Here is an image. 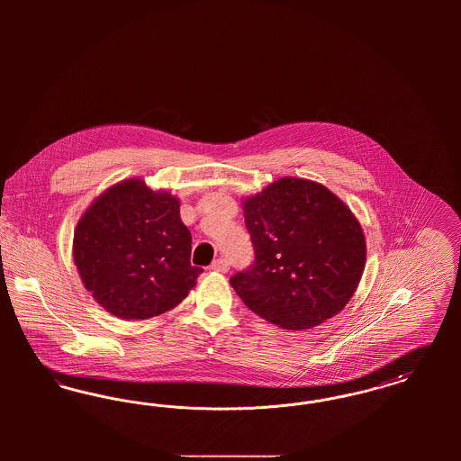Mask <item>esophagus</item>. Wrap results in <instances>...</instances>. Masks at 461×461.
<instances>
[{
    "instance_id": "1",
    "label": "esophagus",
    "mask_w": 461,
    "mask_h": 461,
    "mask_svg": "<svg viewBox=\"0 0 461 461\" xmlns=\"http://www.w3.org/2000/svg\"><path fill=\"white\" fill-rule=\"evenodd\" d=\"M211 269L220 271V273H228L230 271V263L226 259H216L214 263L211 264Z\"/></svg>"
}]
</instances>
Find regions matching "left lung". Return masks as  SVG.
Listing matches in <instances>:
<instances>
[{
	"label": "left lung",
	"mask_w": 461,
	"mask_h": 461,
	"mask_svg": "<svg viewBox=\"0 0 461 461\" xmlns=\"http://www.w3.org/2000/svg\"><path fill=\"white\" fill-rule=\"evenodd\" d=\"M254 261L230 284L243 304L286 330L342 311L361 280L366 245L351 209L323 185L282 177L243 203Z\"/></svg>",
	"instance_id": "1"
}]
</instances>
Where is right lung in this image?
I'll return each mask as SVG.
<instances>
[{
  "mask_svg": "<svg viewBox=\"0 0 461 461\" xmlns=\"http://www.w3.org/2000/svg\"><path fill=\"white\" fill-rule=\"evenodd\" d=\"M192 235L179 202L141 179L115 185L85 212L74 263L95 301L122 320H149L177 306L202 267L190 264Z\"/></svg>",
  "mask_w": 461,
  "mask_h": 461,
  "instance_id": "add662e5",
  "label": "right lung"
}]
</instances>
